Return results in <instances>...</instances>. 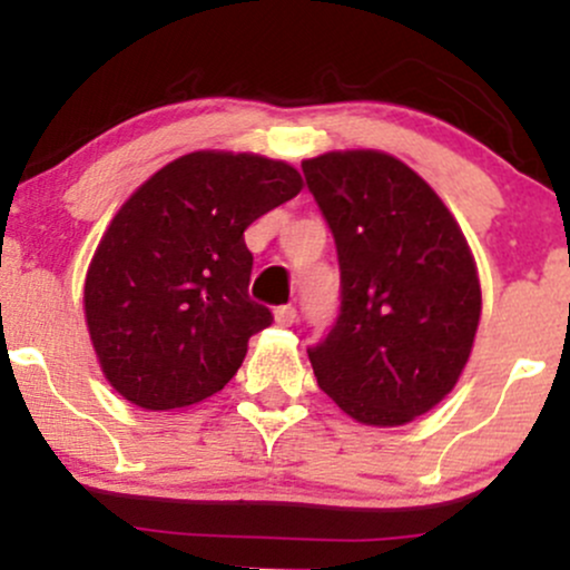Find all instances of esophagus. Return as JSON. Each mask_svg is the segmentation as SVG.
Returning <instances> with one entry per match:
<instances>
[{"label": "esophagus", "instance_id": "obj_1", "mask_svg": "<svg viewBox=\"0 0 570 570\" xmlns=\"http://www.w3.org/2000/svg\"><path fill=\"white\" fill-rule=\"evenodd\" d=\"M297 322V307L294 305H281L276 307V324L281 326H292Z\"/></svg>", "mask_w": 570, "mask_h": 570}]
</instances>
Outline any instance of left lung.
<instances>
[{
    "mask_svg": "<svg viewBox=\"0 0 570 570\" xmlns=\"http://www.w3.org/2000/svg\"><path fill=\"white\" fill-rule=\"evenodd\" d=\"M335 235L340 313L307 348L318 389L353 421L402 426L453 391L482 311L453 214L410 166L375 149L303 160Z\"/></svg>",
    "mask_w": 570,
    "mask_h": 570,
    "instance_id": "obj_1",
    "label": "left lung"
}]
</instances>
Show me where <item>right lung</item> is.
Instances as JSON below:
<instances>
[{"label": "right lung", "mask_w": 570, "mask_h": 570, "mask_svg": "<svg viewBox=\"0 0 570 570\" xmlns=\"http://www.w3.org/2000/svg\"><path fill=\"white\" fill-rule=\"evenodd\" d=\"M299 189L289 163L206 149L122 203L85 278V322L117 394L176 410L230 383L248 337L273 324L248 297L244 230Z\"/></svg>", "instance_id": "right-lung-1"}]
</instances>
